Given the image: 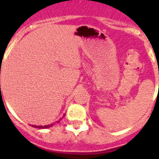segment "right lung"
<instances>
[{
	"label": "right lung",
	"mask_w": 159,
	"mask_h": 159,
	"mask_svg": "<svg viewBox=\"0 0 159 159\" xmlns=\"http://www.w3.org/2000/svg\"><path fill=\"white\" fill-rule=\"evenodd\" d=\"M58 122H59V120L57 121V123H58ZM53 124H51V125H44V126H37V125H32V126L35 127V128L37 127V128H39V129H47V128H49V127H51V126H53Z\"/></svg>",
	"instance_id": "add662e5"
}]
</instances>
